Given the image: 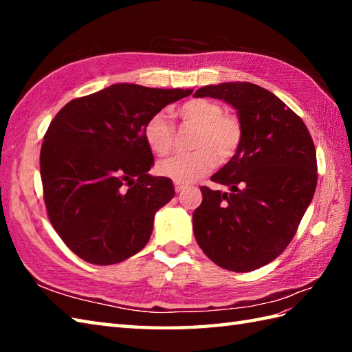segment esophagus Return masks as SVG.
I'll list each match as a JSON object with an SVG mask.
<instances>
[{
	"mask_svg": "<svg viewBox=\"0 0 352 352\" xmlns=\"http://www.w3.org/2000/svg\"><path fill=\"white\" fill-rule=\"evenodd\" d=\"M186 188H188V186L186 184H180V183H175V190L177 192H183Z\"/></svg>",
	"mask_w": 352,
	"mask_h": 352,
	"instance_id": "1",
	"label": "esophagus"
}]
</instances>
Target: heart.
I'll return each mask as SVG.
<instances>
[{
  "mask_svg": "<svg viewBox=\"0 0 352 352\" xmlns=\"http://www.w3.org/2000/svg\"><path fill=\"white\" fill-rule=\"evenodd\" d=\"M183 122L198 126L192 146L195 151L175 154L157 164L159 174L172 182L188 184L210 172L216 162L227 163L233 159L242 142V125L239 119L223 113L221 104L193 98L177 110ZM174 125L166 113L159 111L148 119L144 139L153 153L164 155L174 144Z\"/></svg>",
  "mask_w": 352,
  "mask_h": 352,
  "instance_id": "1",
  "label": "heart"
}]
</instances>
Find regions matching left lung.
Wrapping results in <instances>:
<instances>
[{
  "mask_svg": "<svg viewBox=\"0 0 352 352\" xmlns=\"http://www.w3.org/2000/svg\"><path fill=\"white\" fill-rule=\"evenodd\" d=\"M193 96L226 101L242 125L237 153L212 175L230 192L201 186L193 234L213 263L250 272L271 263L294 239L315 195V144L302 119L257 85H210Z\"/></svg>",
  "mask_w": 352,
  "mask_h": 352,
  "instance_id": "8db88e82",
  "label": "left lung"
}]
</instances>
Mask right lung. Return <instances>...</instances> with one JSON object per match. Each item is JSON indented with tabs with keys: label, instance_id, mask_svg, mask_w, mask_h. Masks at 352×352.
Segmentation results:
<instances>
[{
	"label": "right lung",
	"instance_id": "add662e5",
	"mask_svg": "<svg viewBox=\"0 0 352 352\" xmlns=\"http://www.w3.org/2000/svg\"><path fill=\"white\" fill-rule=\"evenodd\" d=\"M192 89L118 83L69 101L52 119L41 148L43 199L66 246L92 265H115L139 252L154 216L174 198L144 139L145 122Z\"/></svg>",
	"mask_w": 352,
	"mask_h": 352
}]
</instances>
